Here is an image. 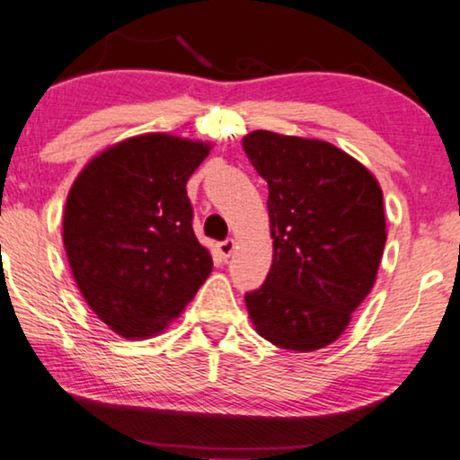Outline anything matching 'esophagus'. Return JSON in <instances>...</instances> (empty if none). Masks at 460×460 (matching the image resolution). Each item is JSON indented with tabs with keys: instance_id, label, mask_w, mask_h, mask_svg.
<instances>
[{
	"instance_id": "esophagus-1",
	"label": "esophagus",
	"mask_w": 460,
	"mask_h": 460,
	"mask_svg": "<svg viewBox=\"0 0 460 460\" xmlns=\"http://www.w3.org/2000/svg\"><path fill=\"white\" fill-rule=\"evenodd\" d=\"M234 247H236L234 238H226V241L217 244V251H219V255L224 257V260H228V257L232 255V251H234Z\"/></svg>"
}]
</instances>
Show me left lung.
I'll use <instances>...</instances> for the list:
<instances>
[{
	"label": "left lung",
	"instance_id": "8db88e82",
	"mask_svg": "<svg viewBox=\"0 0 460 460\" xmlns=\"http://www.w3.org/2000/svg\"><path fill=\"white\" fill-rule=\"evenodd\" d=\"M243 148L268 181L272 268L244 295L255 331L282 349L337 341L375 285L385 213L379 181L323 140L257 129Z\"/></svg>",
	"mask_w": 460,
	"mask_h": 460
}]
</instances>
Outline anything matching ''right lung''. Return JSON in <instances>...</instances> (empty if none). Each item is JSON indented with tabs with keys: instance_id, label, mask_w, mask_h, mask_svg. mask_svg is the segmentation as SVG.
<instances>
[{
	"instance_id": "1",
	"label": "right lung",
	"mask_w": 460,
	"mask_h": 460,
	"mask_svg": "<svg viewBox=\"0 0 460 460\" xmlns=\"http://www.w3.org/2000/svg\"><path fill=\"white\" fill-rule=\"evenodd\" d=\"M209 148L169 134L129 137L93 156L68 192L62 241L73 279L125 339L167 329L211 274L186 192Z\"/></svg>"
}]
</instances>
